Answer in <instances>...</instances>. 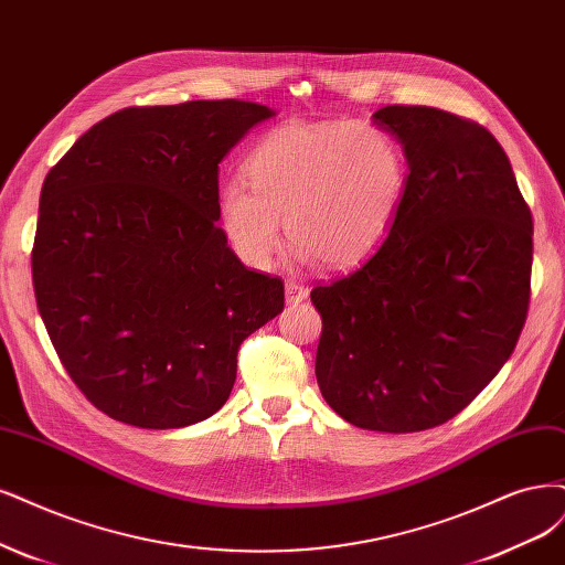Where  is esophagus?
<instances>
[{
    "mask_svg": "<svg viewBox=\"0 0 565 565\" xmlns=\"http://www.w3.org/2000/svg\"><path fill=\"white\" fill-rule=\"evenodd\" d=\"M285 299H287L289 306H297V303L306 301L308 299V287H303L297 280H287L285 282Z\"/></svg>",
    "mask_w": 565,
    "mask_h": 565,
    "instance_id": "34e87169",
    "label": "esophagus"
}]
</instances>
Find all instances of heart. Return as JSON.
I'll return each instance as SVG.
<instances>
[{
	"label": "heart",
	"mask_w": 565,
	"mask_h": 565,
	"mask_svg": "<svg viewBox=\"0 0 565 565\" xmlns=\"http://www.w3.org/2000/svg\"><path fill=\"white\" fill-rule=\"evenodd\" d=\"M247 184L220 189V226L233 252L266 268L282 243L280 220L301 262L329 268L364 262L385 241L404 191L406 161L369 124H285L249 151Z\"/></svg>",
	"instance_id": "b5f03b06"
}]
</instances>
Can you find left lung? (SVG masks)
Returning <instances> with one entry per match:
<instances>
[{
    "mask_svg": "<svg viewBox=\"0 0 565 565\" xmlns=\"http://www.w3.org/2000/svg\"><path fill=\"white\" fill-rule=\"evenodd\" d=\"M372 121L406 159L387 238L310 291L324 402L362 430L418 433L462 412L510 360L531 301L533 217L493 135L435 107Z\"/></svg>",
    "mask_w": 565,
    "mask_h": 565,
    "instance_id": "obj_1",
    "label": "left lung"
}]
</instances>
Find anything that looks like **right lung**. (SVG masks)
I'll list each match as a JSON object with an SVG mask.
<instances>
[{"label": "right lung", "mask_w": 565, "mask_h": 565, "mask_svg": "<svg viewBox=\"0 0 565 565\" xmlns=\"http://www.w3.org/2000/svg\"><path fill=\"white\" fill-rule=\"evenodd\" d=\"M276 116L243 100L116 111L46 174L34 295L57 358L114 420L172 430L210 418L241 343L285 306L217 226L220 163Z\"/></svg>", "instance_id": "right-lung-1"}]
</instances>
